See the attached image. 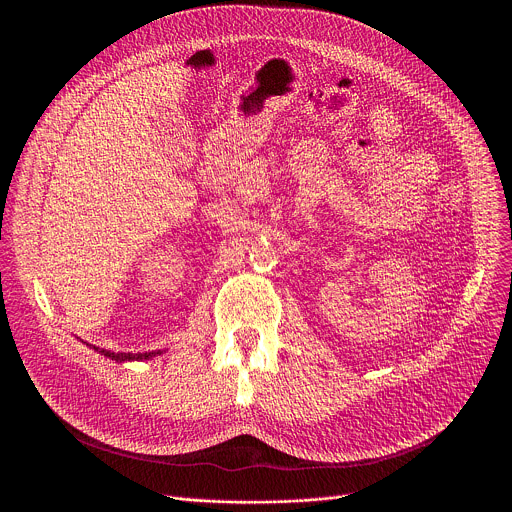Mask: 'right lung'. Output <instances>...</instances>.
I'll list each match as a JSON object with an SVG mask.
<instances>
[{
	"label": "right lung",
	"mask_w": 512,
	"mask_h": 512,
	"mask_svg": "<svg viewBox=\"0 0 512 512\" xmlns=\"http://www.w3.org/2000/svg\"><path fill=\"white\" fill-rule=\"evenodd\" d=\"M87 346H91V344H87ZM95 352H99V354H103L105 358H109V360H115V362H131V360H150V358H154V356H158V354H162V350H152V352H137V354H133V352H111V350H105V348H99V346H91Z\"/></svg>",
	"instance_id": "add662e5"
}]
</instances>
